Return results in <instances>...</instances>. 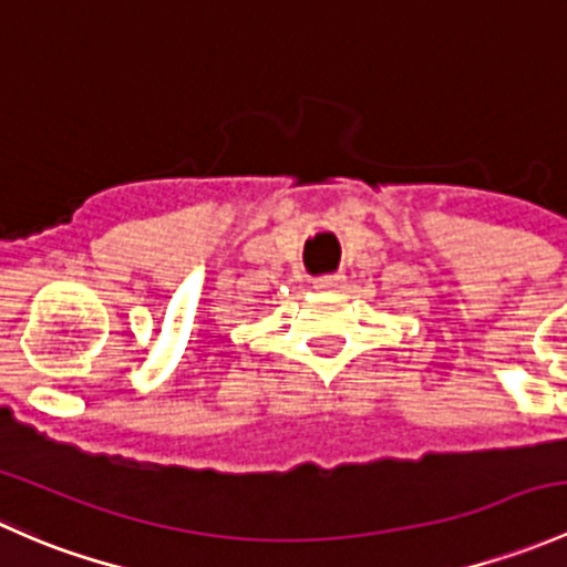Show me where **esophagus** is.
<instances>
[{
  "label": "esophagus",
  "mask_w": 567,
  "mask_h": 567,
  "mask_svg": "<svg viewBox=\"0 0 567 567\" xmlns=\"http://www.w3.org/2000/svg\"><path fill=\"white\" fill-rule=\"evenodd\" d=\"M343 284V276L338 272H330V276H319L313 278V289H338Z\"/></svg>",
  "instance_id": "esophagus-1"
}]
</instances>
